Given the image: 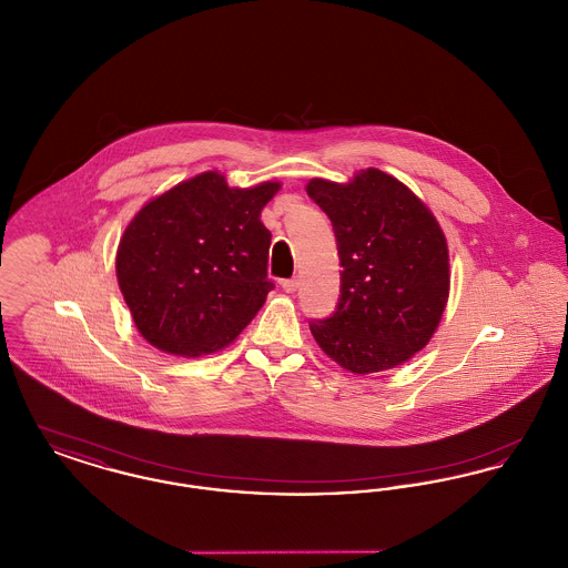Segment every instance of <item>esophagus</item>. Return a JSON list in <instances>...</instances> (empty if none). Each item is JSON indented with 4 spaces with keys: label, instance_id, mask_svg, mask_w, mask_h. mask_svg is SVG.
Wrapping results in <instances>:
<instances>
[{
    "label": "esophagus",
    "instance_id": "1",
    "mask_svg": "<svg viewBox=\"0 0 568 568\" xmlns=\"http://www.w3.org/2000/svg\"><path fill=\"white\" fill-rule=\"evenodd\" d=\"M297 285H300V283H297V278H285V281L281 283V287H283V292H285V294H294L297 290Z\"/></svg>",
    "mask_w": 568,
    "mask_h": 568
}]
</instances>
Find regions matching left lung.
Returning a JSON list of instances; mask_svg holds the SVG:
<instances>
[{"mask_svg":"<svg viewBox=\"0 0 568 568\" xmlns=\"http://www.w3.org/2000/svg\"><path fill=\"white\" fill-rule=\"evenodd\" d=\"M306 193L329 216L341 255V302L311 332L355 375L396 368L422 352L449 300V246L422 197L366 168L347 183L315 176Z\"/></svg>","mask_w":568,"mask_h":568,"instance_id":"8db88e82","label":"left lung"}]
</instances>
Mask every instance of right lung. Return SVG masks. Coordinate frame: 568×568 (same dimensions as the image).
<instances>
[{
    "label": "right lung",
    "instance_id": "obj_1",
    "mask_svg": "<svg viewBox=\"0 0 568 568\" xmlns=\"http://www.w3.org/2000/svg\"><path fill=\"white\" fill-rule=\"evenodd\" d=\"M278 181L230 187L209 170L151 197L116 246V281L155 349L202 357L232 345L264 306L272 234L262 211Z\"/></svg>",
    "mask_w": 568,
    "mask_h": 568
}]
</instances>
